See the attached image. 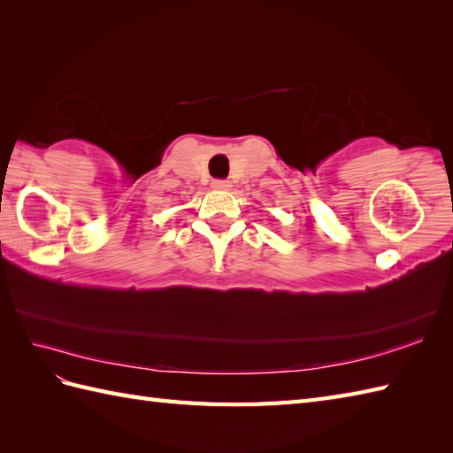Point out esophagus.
<instances>
[{"instance_id": "esophagus-1", "label": "esophagus", "mask_w": 453, "mask_h": 453, "mask_svg": "<svg viewBox=\"0 0 453 453\" xmlns=\"http://www.w3.org/2000/svg\"><path fill=\"white\" fill-rule=\"evenodd\" d=\"M211 188H213V189H220V192H225V189L233 188V184H230L228 180H213V184H211Z\"/></svg>"}]
</instances>
